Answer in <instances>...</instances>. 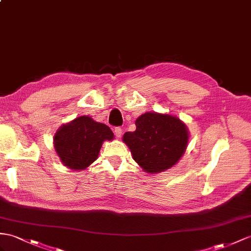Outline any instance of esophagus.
<instances>
[{
  "mask_svg": "<svg viewBox=\"0 0 251 251\" xmlns=\"http://www.w3.org/2000/svg\"><path fill=\"white\" fill-rule=\"evenodd\" d=\"M114 132H115V135H116V136H117V137H121V135H122V130L120 129V127H115Z\"/></svg>",
  "mask_w": 251,
  "mask_h": 251,
  "instance_id": "34e87169",
  "label": "esophagus"
}]
</instances>
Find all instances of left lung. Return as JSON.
<instances>
[{
  "mask_svg": "<svg viewBox=\"0 0 251 251\" xmlns=\"http://www.w3.org/2000/svg\"><path fill=\"white\" fill-rule=\"evenodd\" d=\"M135 126L136 130L126 132L122 139L130 148L134 161L145 172H165L184 154L188 131L176 116L145 113L136 119Z\"/></svg>",
  "mask_w": 251,
  "mask_h": 251,
  "instance_id": "1",
  "label": "left lung"
}]
</instances>
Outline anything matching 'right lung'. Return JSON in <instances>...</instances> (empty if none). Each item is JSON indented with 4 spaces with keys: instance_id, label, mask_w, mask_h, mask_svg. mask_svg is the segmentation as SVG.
Wrapping results in <instances>:
<instances>
[{
    "instance_id": "1",
    "label": "right lung",
    "mask_w": 251,
    "mask_h": 251,
    "mask_svg": "<svg viewBox=\"0 0 251 251\" xmlns=\"http://www.w3.org/2000/svg\"><path fill=\"white\" fill-rule=\"evenodd\" d=\"M113 138L106 125L81 116L59 127L54 135V148L65 166L82 170L97 160L103 142Z\"/></svg>"
}]
</instances>
